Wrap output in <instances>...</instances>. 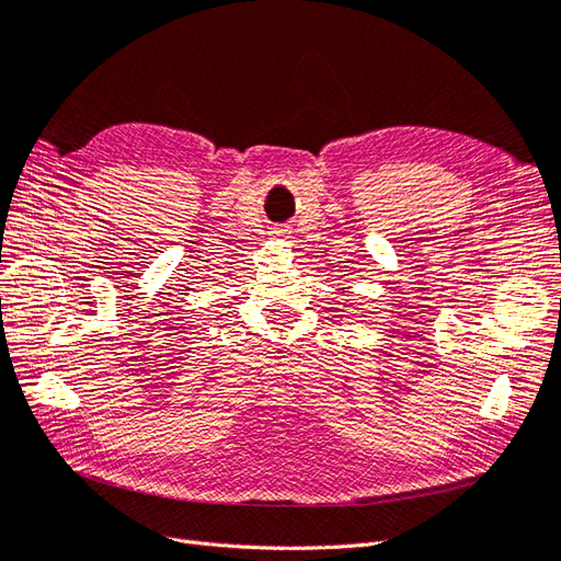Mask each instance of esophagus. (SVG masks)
Segmentation results:
<instances>
[{
	"mask_svg": "<svg viewBox=\"0 0 561 561\" xmlns=\"http://www.w3.org/2000/svg\"><path fill=\"white\" fill-rule=\"evenodd\" d=\"M271 236H276V239H285L287 229L285 227H274V229H271Z\"/></svg>",
	"mask_w": 561,
	"mask_h": 561,
	"instance_id": "obj_1",
	"label": "esophagus"
}]
</instances>
